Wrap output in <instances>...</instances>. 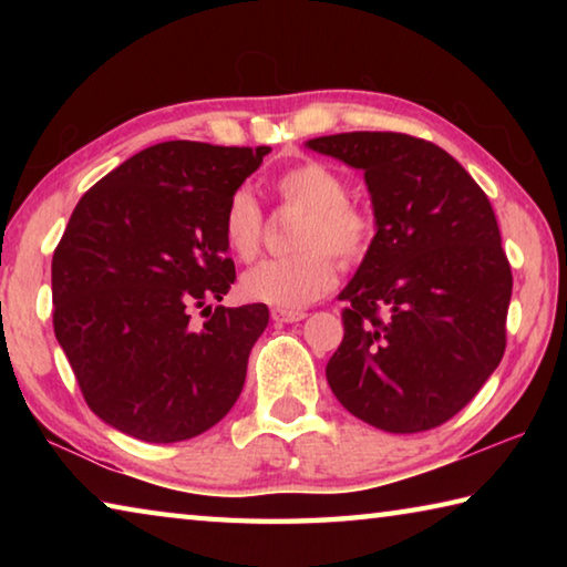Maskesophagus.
Returning a JSON list of instances; mask_svg holds the SVG:
<instances>
[{
  "instance_id": "esophagus-1",
  "label": "esophagus",
  "mask_w": 567,
  "mask_h": 567,
  "mask_svg": "<svg viewBox=\"0 0 567 567\" xmlns=\"http://www.w3.org/2000/svg\"><path fill=\"white\" fill-rule=\"evenodd\" d=\"M305 318H307L305 310H280V307H277V310H272V320L275 322H302Z\"/></svg>"
}]
</instances>
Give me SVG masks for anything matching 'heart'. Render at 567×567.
Returning <instances> with one entry per match:
<instances>
[{"label":"heart","instance_id":"b5f03b06","mask_svg":"<svg viewBox=\"0 0 567 567\" xmlns=\"http://www.w3.org/2000/svg\"><path fill=\"white\" fill-rule=\"evenodd\" d=\"M275 187L282 203L305 209L295 233L300 252L249 267L239 290L252 302L292 310L320 300L334 287L338 267L330 251L342 265H358L368 255L375 223L368 209L348 199V179L322 162H300L282 172ZM223 233L239 260H252L262 239V209L252 192L245 187L233 192Z\"/></svg>","mask_w":567,"mask_h":567}]
</instances>
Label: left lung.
Returning <instances> with one entry per match:
<instances>
[{
    "label": "left lung",
    "instance_id": "left-lung-1",
    "mask_svg": "<svg viewBox=\"0 0 567 567\" xmlns=\"http://www.w3.org/2000/svg\"><path fill=\"white\" fill-rule=\"evenodd\" d=\"M362 169L375 237L340 300L344 338L324 375L368 425L422 433L463 410L505 352L511 265L491 199L455 157L398 132L305 142Z\"/></svg>",
    "mask_w": 567,
    "mask_h": 567
}]
</instances>
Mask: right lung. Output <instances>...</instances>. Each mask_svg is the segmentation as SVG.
<instances>
[{"label":"right lung","mask_w":567,"mask_h":567,"mask_svg":"<svg viewBox=\"0 0 567 567\" xmlns=\"http://www.w3.org/2000/svg\"><path fill=\"white\" fill-rule=\"evenodd\" d=\"M270 147L159 142L76 203L52 257L54 334L90 410L124 435L179 443L239 398L267 305L213 310L235 282L223 217ZM208 320L192 329L188 312Z\"/></svg>","instance_id":"obj_1"}]
</instances>
